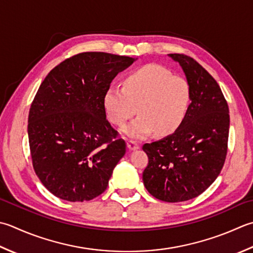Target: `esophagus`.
Masks as SVG:
<instances>
[{"instance_id":"esophagus-1","label":"esophagus","mask_w":253,"mask_h":253,"mask_svg":"<svg viewBox=\"0 0 253 253\" xmlns=\"http://www.w3.org/2000/svg\"><path fill=\"white\" fill-rule=\"evenodd\" d=\"M127 148L129 149L130 151H133V150H137L139 149V145L136 141H132V140H129L127 141Z\"/></svg>"}]
</instances>
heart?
<instances>
[{"instance_id": "obj_1", "label": "heart", "mask_w": 253, "mask_h": 253, "mask_svg": "<svg viewBox=\"0 0 253 253\" xmlns=\"http://www.w3.org/2000/svg\"><path fill=\"white\" fill-rule=\"evenodd\" d=\"M191 88L184 78L173 76L159 64H147L127 77L124 87L111 86L104 94V107L110 121L123 126V133L142 139L156 130L159 136L174 132L189 111Z\"/></svg>"}]
</instances>
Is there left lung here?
<instances>
[{"instance_id":"8db88e82","label":"left lung","mask_w":253,"mask_h":253,"mask_svg":"<svg viewBox=\"0 0 253 253\" xmlns=\"http://www.w3.org/2000/svg\"><path fill=\"white\" fill-rule=\"evenodd\" d=\"M168 56L185 74L191 104L174 132L142 146L149 159L142 180L156 199L176 203L199 196L219 175L227 155L230 120L228 104L215 79L185 54Z\"/></svg>"}]
</instances>
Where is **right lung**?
<instances>
[{
	"label": "right lung",
	"mask_w": 253,
	"mask_h": 253,
	"mask_svg": "<svg viewBox=\"0 0 253 253\" xmlns=\"http://www.w3.org/2000/svg\"><path fill=\"white\" fill-rule=\"evenodd\" d=\"M137 58L82 52L62 61L39 86L28 116L34 170L46 189L69 202L106 190L126 143L106 120L104 94Z\"/></svg>",
	"instance_id": "1"
}]
</instances>
